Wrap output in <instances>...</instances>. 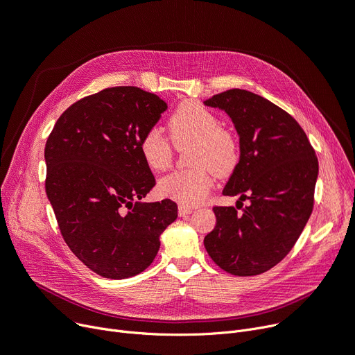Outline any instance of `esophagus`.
<instances>
[{"label": "esophagus", "instance_id": "obj_1", "mask_svg": "<svg viewBox=\"0 0 355 355\" xmlns=\"http://www.w3.org/2000/svg\"><path fill=\"white\" fill-rule=\"evenodd\" d=\"M179 215L180 216H184V215H189V214H192L193 212V208H191V207H184V205H179Z\"/></svg>", "mask_w": 355, "mask_h": 355}]
</instances>
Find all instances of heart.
Masks as SVG:
<instances>
[{"label":"heart","instance_id":"b5f03b06","mask_svg":"<svg viewBox=\"0 0 355 355\" xmlns=\"http://www.w3.org/2000/svg\"><path fill=\"white\" fill-rule=\"evenodd\" d=\"M168 128L176 144L193 141L189 162L196 167L163 178L159 182V192L180 205H198L212 188V176L207 167L218 176L230 175L240 159L239 141L232 132L219 127L215 114L193 101L178 107L168 121ZM139 151L146 166L155 172H163L172 164L173 147L157 127H151L143 134Z\"/></svg>","mask_w":355,"mask_h":355}]
</instances>
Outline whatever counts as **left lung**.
<instances>
[{
  "label": "left lung",
  "mask_w": 355,
  "mask_h": 355,
  "mask_svg": "<svg viewBox=\"0 0 355 355\" xmlns=\"http://www.w3.org/2000/svg\"><path fill=\"white\" fill-rule=\"evenodd\" d=\"M205 105L224 110L240 136V162L223 193L250 204L214 207L216 225L204 244L227 273L257 276L288 256L305 228L318 157L295 118L257 94L228 89Z\"/></svg>",
  "instance_id": "left-lung-1"
}]
</instances>
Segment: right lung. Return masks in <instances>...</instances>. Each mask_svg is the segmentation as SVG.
<instances>
[{
  "label": "right lung",
  "mask_w": 355,
  "mask_h": 355,
  "mask_svg": "<svg viewBox=\"0 0 355 355\" xmlns=\"http://www.w3.org/2000/svg\"><path fill=\"white\" fill-rule=\"evenodd\" d=\"M167 104L137 87L76 101L46 141V193L64 243L96 275L132 277L153 263L178 218L173 200L140 202L156 184L139 141Z\"/></svg>",
  "instance_id": "obj_1"
}]
</instances>
